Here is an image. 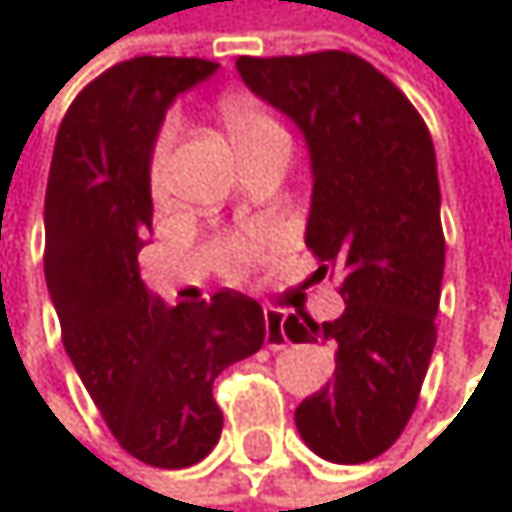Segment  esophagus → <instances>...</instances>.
I'll return each mask as SVG.
<instances>
[{
	"mask_svg": "<svg viewBox=\"0 0 512 512\" xmlns=\"http://www.w3.org/2000/svg\"><path fill=\"white\" fill-rule=\"evenodd\" d=\"M284 314L281 311H266L263 314V323H266V347L269 350H284L290 341H287V332H284Z\"/></svg>",
	"mask_w": 512,
	"mask_h": 512,
	"instance_id": "34e87169",
	"label": "esophagus"
}]
</instances>
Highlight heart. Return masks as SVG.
Segmentation results:
<instances>
[{
	"instance_id": "obj_1",
	"label": "heart",
	"mask_w": 512,
	"mask_h": 512,
	"mask_svg": "<svg viewBox=\"0 0 512 512\" xmlns=\"http://www.w3.org/2000/svg\"><path fill=\"white\" fill-rule=\"evenodd\" d=\"M219 118H222V124L228 130V139L234 142V148L240 154H249L252 148L263 145L266 139L284 136L281 124L263 106H257L255 100H249V97H225L222 106H219ZM171 136H174V127L165 124L154 145V156H151V186L154 189H162V174H165V159H168V148H171Z\"/></svg>"
}]
</instances>
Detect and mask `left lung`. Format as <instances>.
I'll return each instance as SVG.
<instances>
[{"label":"left lung","mask_w":512,"mask_h":512,"mask_svg":"<svg viewBox=\"0 0 512 512\" xmlns=\"http://www.w3.org/2000/svg\"><path fill=\"white\" fill-rule=\"evenodd\" d=\"M243 82L302 130L314 195L305 246L341 278L332 323L290 314L293 344L332 341L335 373L296 427L329 462L385 454L406 430L436 347L445 272L442 192L430 130L409 97L353 52L240 55Z\"/></svg>","instance_id":"left-lung-1"}]
</instances>
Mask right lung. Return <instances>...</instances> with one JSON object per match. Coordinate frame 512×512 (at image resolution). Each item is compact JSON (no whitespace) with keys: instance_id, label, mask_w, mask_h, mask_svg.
Segmentation results:
<instances>
[{"instance_id":"add662e5","label":"right lung","mask_w":512,"mask_h":512,"mask_svg":"<svg viewBox=\"0 0 512 512\" xmlns=\"http://www.w3.org/2000/svg\"><path fill=\"white\" fill-rule=\"evenodd\" d=\"M207 58L139 55L88 82L52 151L44 272L61 341L118 445L156 468L201 462L222 436L216 376L266 341L252 296L168 308L139 278L151 234V151L168 103L216 73Z\"/></svg>"}]
</instances>
